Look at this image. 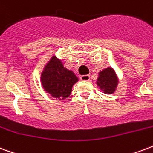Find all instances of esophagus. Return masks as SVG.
I'll use <instances>...</instances> for the list:
<instances>
[{"label":"esophagus","mask_w":153,"mask_h":153,"mask_svg":"<svg viewBox=\"0 0 153 153\" xmlns=\"http://www.w3.org/2000/svg\"><path fill=\"white\" fill-rule=\"evenodd\" d=\"M89 79H90V76L89 75H83L81 76V80L83 81H89Z\"/></svg>","instance_id":"34e87169"}]
</instances>
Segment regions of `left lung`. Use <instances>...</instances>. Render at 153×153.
Returning a JSON list of instances; mask_svg holds the SVG:
<instances>
[{
	"instance_id": "8db88e82",
	"label": "left lung",
	"mask_w": 153,
	"mask_h": 153,
	"mask_svg": "<svg viewBox=\"0 0 153 153\" xmlns=\"http://www.w3.org/2000/svg\"><path fill=\"white\" fill-rule=\"evenodd\" d=\"M97 85L105 94H111L115 91L119 80L116 76L114 70L111 67H108L98 73Z\"/></svg>"
}]
</instances>
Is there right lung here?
I'll list each match as a JSON object with an SVG mask.
<instances>
[{"label": "right lung", "mask_w": 153, "mask_h": 153, "mask_svg": "<svg viewBox=\"0 0 153 153\" xmlns=\"http://www.w3.org/2000/svg\"><path fill=\"white\" fill-rule=\"evenodd\" d=\"M77 81V76L72 71L65 68L56 56H52L46 64L41 74L42 88L51 96L58 99L68 97L72 86Z\"/></svg>", "instance_id": "1"}]
</instances>
